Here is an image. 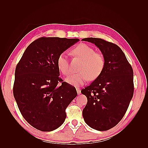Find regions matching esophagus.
I'll return each mask as SVG.
<instances>
[{"label":"esophagus","instance_id":"esophagus-1","mask_svg":"<svg viewBox=\"0 0 148 148\" xmlns=\"http://www.w3.org/2000/svg\"><path fill=\"white\" fill-rule=\"evenodd\" d=\"M77 94L78 95L81 94V90H80L79 88H77Z\"/></svg>","mask_w":148,"mask_h":148}]
</instances>
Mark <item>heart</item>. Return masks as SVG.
<instances>
[{"mask_svg": "<svg viewBox=\"0 0 148 148\" xmlns=\"http://www.w3.org/2000/svg\"><path fill=\"white\" fill-rule=\"evenodd\" d=\"M71 53L82 59L78 68L79 72L69 75L65 79L66 83L74 86H79L88 79H95L102 73L105 66V59L102 53L96 52L95 49L86 44L82 43L74 47ZM58 69L65 75L70 73L69 61L66 53H60L57 59Z\"/></svg>", "mask_w": 148, "mask_h": 148, "instance_id": "1", "label": "heart"}]
</instances>
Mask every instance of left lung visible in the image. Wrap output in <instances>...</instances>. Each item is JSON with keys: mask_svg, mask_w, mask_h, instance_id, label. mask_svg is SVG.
<instances>
[{"mask_svg": "<svg viewBox=\"0 0 148 148\" xmlns=\"http://www.w3.org/2000/svg\"><path fill=\"white\" fill-rule=\"evenodd\" d=\"M82 41L95 44L105 59L102 73L81 91L88 99L83 117L91 128L106 131L118 124L126 113L133 96V71L116 44L95 38Z\"/></svg>", "mask_w": 148, "mask_h": 148, "instance_id": "8db88e82", "label": "left lung"}]
</instances>
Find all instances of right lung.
I'll use <instances>...</instances> for the list:
<instances>
[{"mask_svg":"<svg viewBox=\"0 0 148 148\" xmlns=\"http://www.w3.org/2000/svg\"><path fill=\"white\" fill-rule=\"evenodd\" d=\"M79 41L40 38L26 48L16 66L13 96L24 119L39 130L61 126L66 108L77 96L75 88L59 78L56 62L60 53Z\"/></svg>","mask_w":148,"mask_h":148,"instance_id":"1","label":"right lung"}]
</instances>
